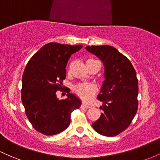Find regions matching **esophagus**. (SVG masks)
<instances>
[{
  "instance_id": "1",
  "label": "esophagus",
  "mask_w": 160,
  "mask_h": 160,
  "mask_svg": "<svg viewBox=\"0 0 160 160\" xmlns=\"http://www.w3.org/2000/svg\"><path fill=\"white\" fill-rule=\"evenodd\" d=\"M82 106L83 107H84V108H89V107H90V106H89V105H88V104H87V103L86 102H83V104H82Z\"/></svg>"
}]
</instances>
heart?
<instances>
[{
	"instance_id": "b5f03b06",
	"label": "heart",
	"mask_w": 160,
	"mask_h": 160,
	"mask_svg": "<svg viewBox=\"0 0 160 160\" xmlns=\"http://www.w3.org/2000/svg\"><path fill=\"white\" fill-rule=\"evenodd\" d=\"M77 94L84 99H89L96 91V87L90 83H82L75 87Z\"/></svg>"
}]
</instances>
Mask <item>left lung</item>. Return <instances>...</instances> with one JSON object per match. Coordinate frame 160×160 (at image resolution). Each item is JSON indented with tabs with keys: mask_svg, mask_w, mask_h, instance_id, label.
<instances>
[{
	"mask_svg": "<svg viewBox=\"0 0 160 160\" xmlns=\"http://www.w3.org/2000/svg\"><path fill=\"white\" fill-rule=\"evenodd\" d=\"M85 48L99 58L105 70V80L97 96L103 112L92 126L100 134L116 136L128 127L138 111L136 71L131 61L114 47L92 45Z\"/></svg>",
	"mask_w": 160,
	"mask_h": 160,
	"instance_id": "left-lung-1",
	"label": "left lung"
}]
</instances>
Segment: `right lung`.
Listing matches in <instances>:
<instances>
[{
    "label": "right lung",
    "mask_w": 160,
    "mask_h": 160,
    "mask_svg": "<svg viewBox=\"0 0 160 160\" xmlns=\"http://www.w3.org/2000/svg\"><path fill=\"white\" fill-rule=\"evenodd\" d=\"M83 45L50 42L36 52L24 70L21 98L26 116L38 132L54 135L64 131L71 123V113L81 106V100L68 91L59 100L56 92L66 77V66L71 54Z\"/></svg>",
    "instance_id": "1"
}]
</instances>
